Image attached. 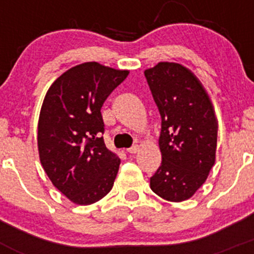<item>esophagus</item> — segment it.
I'll use <instances>...</instances> for the list:
<instances>
[{
	"label": "esophagus",
	"mask_w": 254,
	"mask_h": 254,
	"mask_svg": "<svg viewBox=\"0 0 254 254\" xmlns=\"http://www.w3.org/2000/svg\"><path fill=\"white\" fill-rule=\"evenodd\" d=\"M137 151H138V145H134V146L127 149V152H129V154H136Z\"/></svg>",
	"instance_id": "esophagus-1"
}]
</instances>
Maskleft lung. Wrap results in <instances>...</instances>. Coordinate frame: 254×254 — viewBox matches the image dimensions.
<instances>
[{
    "instance_id": "1",
    "label": "left lung",
    "mask_w": 254,
    "mask_h": 254,
    "mask_svg": "<svg viewBox=\"0 0 254 254\" xmlns=\"http://www.w3.org/2000/svg\"><path fill=\"white\" fill-rule=\"evenodd\" d=\"M161 117V165L150 178L152 192L170 202L190 198L214 167L217 120L197 76L174 62L145 69Z\"/></svg>"
}]
</instances>
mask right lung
I'll list each match as a JSON object with an SVG mask.
<instances>
[{
	"mask_svg": "<svg viewBox=\"0 0 254 254\" xmlns=\"http://www.w3.org/2000/svg\"><path fill=\"white\" fill-rule=\"evenodd\" d=\"M128 73L85 62L67 69L47 91L38 122L40 163L53 186L76 205H91L113 187L121 159L105 146L100 109Z\"/></svg>",
	"mask_w": 254,
	"mask_h": 254,
	"instance_id": "right-lung-1",
	"label": "right lung"
}]
</instances>
